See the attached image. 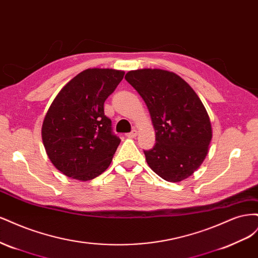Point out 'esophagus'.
Segmentation results:
<instances>
[{
    "mask_svg": "<svg viewBox=\"0 0 258 258\" xmlns=\"http://www.w3.org/2000/svg\"><path fill=\"white\" fill-rule=\"evenodd\" d=\"M126 136H127V138H130V139H134V138H136V137L138 136V132H137V130H134V131H131V132H129V134H127Z\"/></svg>",
    "mask_w": 258,
    "mask_h": 258,
    "instance_id": "34e87169",
    "label": "esophagus"
}]
</instances>
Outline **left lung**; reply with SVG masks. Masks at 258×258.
I'll return each mask as SVG.
<instances>
[{"label": "left lung", "instance_id": "left-lung-1", "mask_svg": "<svg viewBox=\"0 0 258 258\" xmlns=\"http://www.w3.org/2000/svg\"><path fill=\"white\" fill-rule=\"evenodd\" d=\"M124 79L144 100L156 132L154 147L144 151L147 165L168 182L190 176L212 139L210 117L197 93L182 77L160 69L129 71Z\"/></svg>", "mask_w": 258, "mask_h": 258}]
</instances>
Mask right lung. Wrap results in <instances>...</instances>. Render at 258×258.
I'll list each match as a JSON object with an SVG mask.
<instances>
[{
    "mask_svg": "<svg viewBox=\"0 0 258 258\" xmlns=\"http://www.w3.org/2000/svg\"><path fill=\"white\" fill-rule=\"evenodd\" d=\"M124 75L113 69H87L62 88L42 126L48 158L61 173L90 181L111 165L120 139L104 115V101Z\"/></svg>",
    "mask_w": 258,
    "mask_h": 258,
    "instance_id": "add662e5",
    "label": "right lung"
}]
</instances>
